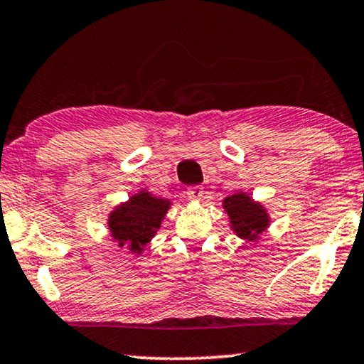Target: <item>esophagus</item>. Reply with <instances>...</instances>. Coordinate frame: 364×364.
I'll return each instance as SVG.
<instances>
[{"label": "esophagus", "instance_id": "1", "mask_svg": "<svg viewBox=\"0 0 364 364\" xmlns=\"http://www.w3.org/2000/svg\"><path fill=\"white\" fill-rule=\"evenodd\" d=\"M186 194H188V198L191 199V200H199V199H203L204 189L200 188V186H189Z\"/></svg>", "mask_w": 364, "mask_h": 364}]
</instances>
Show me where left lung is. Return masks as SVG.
Masks as SVG:
<instances>
[{
  "label": "left lung",
  "mask_w": 364,
  "mask_h": 364,
  "mask_svg": "<svg viewBox=\"0 0 364 364\" xmlns=\"http://www.w3.org/2000/svg\"><path fill=\"white\" fill-rule=\"evenodd\" d=\"M222 208L229 215L230 229L247 242H258L259 235L269 227V214L264 205L253 200L250 194L237 191L222 200Z\"/></svg>",
  "instance_id": "1"
}]
</instances>
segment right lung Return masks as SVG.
I'll return each mask as SVG.
<instances>
[{
    "instance_id": "1",
    "label": "right lung",
    "mask_w": 364,
    "mask_h": 364,
    "mask_svg": "<svg viewBox=\"0 0 364 364\" xmlns=\"http://www.w3.org/2000/svg\"><path fill=\"white\" fill-rule=\"evenodd\" d=\"M170 208V199L156 198L147 189H140L126 203L116 205L107 217L112 240L139 257L156 235Z\"/></svg>"
}]
</instances>
